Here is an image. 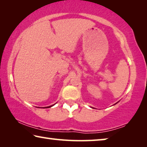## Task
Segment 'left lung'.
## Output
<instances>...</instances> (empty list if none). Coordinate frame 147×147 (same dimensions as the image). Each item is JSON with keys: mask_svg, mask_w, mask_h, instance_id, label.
Returning <instances> with one entry per match:
<instances>
[{"mask_svg": "<svg viewBox=\"0 0 147 147\" xmlns=\"http://www.w3.org/2000/svg\"><path fill=\"white\" fill-rule=\"evenodd\" d=\"M117 103H115V104H117ZM115 104H114V105H115ZM91 108H93V107H91ZM94 109H95V108H94Z\"/></svg>", "mask_w": 147, "mask_h": 147, "instance_id": "1", "label": "left lung"}]
</instances>
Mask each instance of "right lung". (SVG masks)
<instances>
[{"mask_svg":"<svg viewBox=\"0 0 147 147\" xmlns=\"http://www.w3.org/2000/svg\"><path fill=\"white\" fill-rule=\"evenodd\" d=\"M54 105H55V104H53V105H52V106H47V107H43V108H51V107H52V106H53Z\"/></svg>","mask_w":147,"mask_h":147,"instance_id":"right-lung-1","label":"right lung"}]
</instances>
